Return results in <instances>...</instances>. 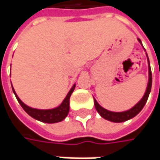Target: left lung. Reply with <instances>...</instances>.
<instances>
[{"mask_svg":"<svg viewBox=\"0 0 160 160\" xmlns=\"http://www.w3.org/2000/svg\"><path fill=\"white\" fill-rule=\"evenodd\" d=\"M139 42L142 44V42L140 39H138ZM147 55V53H146ZM147 59H148V64H149V81H148V85L146 88V92H145L143 97L140 100L138 103H136L132 108L126 110V111H123V112H113V111H109L106 108H102L98 102L94 99V105H95L96 110L98 111V113L102 116L104 119H107L111 122H115V123H121V122H125L126 120H129L134 118L137 114L141 112V110L143 108L144 105L147 102V100L149 98L150 92L151 90V84H152V75H151V66H150V60L147 55Z\"/></svg>","mask_w":160,"mask_h":160,"instance_id":"obj_1","label":"left lung"}]
</instances>
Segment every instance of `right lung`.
<instances>
[{
	"label": "right lung",
	"instance_id": "add662e5",
	"mask_svg": "<svg viewBox=\"0 0 160 160\" xmlns=\"http://www.w3.org/2000/svg\"><path fill=\"white\" fill-rule=\"evenodd\" d=\"M75 87H76V84H74L72 86V88L68 92V93L67 94L62 103L58 107L54 108H52V109H38V108H34L29 107L28 105H26L18 98V96L17 95L13 86H12V90H13V92H14L18 103L21 105L23 109L29 116H31L34 119L39 120L41 122L53 124V123H58V122L64 120L66 118V117L68 116V114L69 112V99H70L72 92L75 90Z\"/></svg>",
	"mask_w": 160,
	"mask_h": 160
}]
</instances>
